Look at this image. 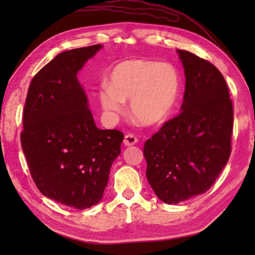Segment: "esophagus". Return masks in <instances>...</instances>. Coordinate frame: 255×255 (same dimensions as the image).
I'll return each instance as SVG.
<instances>
[{
	"label": "esophagus",
	"instance_id": "1",
	"mask_svg": "<svg viewBox=\"0 0 255 255\" xmlns=\"http://www.w3.org/2000/svg\"><path fill=\"white\" fill-rule=\"evenodd\" d=\"M137 143V137L133 135V133H127L126 136H125V139H124V144L126 146H131V145H135Z\"/></svg>",
	"mask_w": 255,
	"mask_h": 255
}]
</instances>
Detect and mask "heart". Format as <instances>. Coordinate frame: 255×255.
<instances>
[{
  "label": "heart",
  "instance_id": "obj_1",
  "mask_svg": "<svg viewBox=\"0 0 255 255\" xmlns=\"http://www.w3.org/2000/svg\"><path fill=\"white\" fill-rule=\"evenodd\" d=\"M109 85L99 91V101L111 116L123 115L126 100H131L132 115L138 122L152 126L166 120L180 93V75L170 63L128 59L111 71Z\"/></svg>",
  "mask_w": 255,
  "mask_h": 255
}]
</instances>
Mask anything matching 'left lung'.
<instances>
[{"label": "left lung", "instance_id": "8db88e82", "mask_svg": "<svg viewBox=\"0 0 255 255\" xmlns=\"http://www.w3.org/2000/svg\"><path fill=\"white\" fill-rule=\"evenodd\" d=\"M185 74L181 112L145 141L146 176L165 204L205 193L232 152L234 115L225 79L208 60L178 50Z\"/></svg>", "mask_w": 255, "mask_h": 255}]
</instances>
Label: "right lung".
<instances>
[{
	"instance_id": "obj_1",
	"label": "right lung",
	"mask_w": 255,
	"mask_h": 255,
	"mask_svg": "<svg viewBox=\"0 0 255 255\" xmlns=\"http://www.w3.org/2000/svg\"><path fill=\"white\" fill-rule=\"evenodd\" d=\"M101 45L58 54L30 83L21 146L42 195L76 209L103 196L124 133L99 129L76 74Z\"/></svg>"
}]
</instances>
